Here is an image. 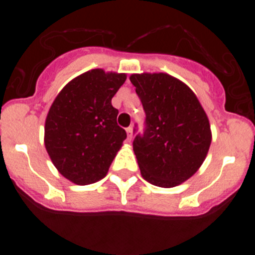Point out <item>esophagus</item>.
<instances>
[{
	"mask_svg": "<svg viewBox=\"0 0 255 255\" xmlns=\"http://www.w3.org/2000/svg\"><path fill=\"white\" fill-rule=\"evenodd\" d=\"M126 132H127V139L132 140V137H133V128L132 127H128L127 129H126Z\"/></svg>",
	"mask_w": 255,
	"mask_h": 255,
	"instance_id": "obj_1",
	"label": "esophagus"
}]
</instances>
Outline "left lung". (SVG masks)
Segmentation results:
<instances>
[{"mask_svg":"<svg viewBox=\"0 0 255 255\" xmlns=\"http://www.w3.org/2000/svg\"><path fill=\"white\" fill-rule=\"evenodd\" d=\"M129 80L145 112L144 133L133 140L142 176L155 186H177L207 155L212 135L206 112L192 90L168 74H133Z\"/></svg>","mask_w":255,"mask_h":255,"instance_id":"left-lung-1","label":"left lung"}]
</instances>
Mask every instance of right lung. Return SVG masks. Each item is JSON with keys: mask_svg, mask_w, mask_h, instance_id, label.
I'll use <instances>...</instances> for the list:
<instances>
[{"mask_svg": "<svg viewBox=\"0 0 255 255\" xmlns=\"http://www.w3.org/2000/svg\"><path fill=\"white\" fill-rule=\"evenodd\" d=\"M126 79L102 69L87 71L65 85L49 110L45 149L59 173L74 184L104 179L127 138L111 104Z\"/></svg>", "mask_w": 255, "mask_h": 255, "instance_id": "obj_1", "label": "right lung"}]
</instances>
